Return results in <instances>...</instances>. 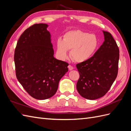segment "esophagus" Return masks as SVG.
<instances>
[{
	"label": "esophagus",
	"mask_w": 131,
	"mask_h": 131,
	"mask_svg": "<svg viewBox=\"0 0 131 131\" xmlns=\"http://www.w3.org/2000/svg\"><path fill=\"white\" fill-rule=\"evenodd\" d=\"M68 67V69H69V70H72L74 69L73 67L72 66H70V65H69Z\"/></svg>",
	"instance_id": "1"
}]
</instances>
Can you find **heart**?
I'll use <instances>...</instances> for the list:
<instances>
[{"label":"heart","instance_id":"b5f03b06","mask_svg":"<svg viewBox=\"0 0 131 131\" xmlns=\"http://www.w3.org/2000/svg\"><path fill=\"white\" fill-rule=\"evenodd\" d=\"M99 45L97 37L81 30L67 31L63 39L59 38L56 42L57 56L61 60L70 57L74 61L82 63L88 61L96 52Z\"/></svg>","mask_w":131,"mask_h":131}]
</instances>
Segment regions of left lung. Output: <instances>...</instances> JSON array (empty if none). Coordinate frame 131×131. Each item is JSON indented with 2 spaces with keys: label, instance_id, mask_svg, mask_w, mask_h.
<instances>
[{
  "label": "left lung",
  "instance_id": "obj_1",
  "mask_svg": "<svg viewBox=\"0 0 131 131\" xmlns=\"http://www.w3.org/2000/svg\"><path fill=\"white\" fill-rule=\"evenodd\" d=\"M102 31L104 37L102 45L88 61L76 66L80 74L77 90L90 100L104 96L117 75L119 49L112 34Z\"/></svg>",
  "mask_w": 131,
  "mask_h": 131
}]
</instances>
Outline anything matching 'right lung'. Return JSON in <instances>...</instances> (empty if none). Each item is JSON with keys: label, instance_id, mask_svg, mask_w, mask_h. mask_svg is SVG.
Here are the masks:
<instances>
[{"label": "right lung", "instance_id": "add662e5", "mask_svg": "<svg viewBox=\"0 0 131 131\" xmlns=\"http://www.w3.org/2000/svg\"><path fill=\"white\" fill-rule=\"evenodd\" d=\"M45 23L35 24L19 37L15 51L16 74L30 96L39 100L56 93L68 63L53 56L51 35Z\"/></svg>", "mask_w": 131, "mask_h": 131}]
</instances>
